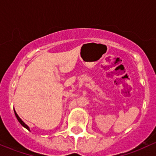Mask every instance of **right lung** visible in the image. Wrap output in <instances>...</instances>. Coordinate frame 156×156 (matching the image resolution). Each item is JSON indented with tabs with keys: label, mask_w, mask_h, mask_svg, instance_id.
I'll return each instance as SVG.
<instances>
[{
	"label": "right lung",
	"mask_w": 156,
	"mask_h": 156,
	"mask_svg": "<svg viewBox=\"0 0 156 156\" xmlns=\"http://www.w3.org/2000/svg\"><path fill=\"white\" fill-rule=\"evenodd\" d=\"M14 113H15L16 117V119H18V121L19 122V123H20V124H21V125H22V126H23V127H24V128H26V129H28V131H30V128H29V127H28V126H27V125H26V124H25V122H23V121H22V119H20V117H19V115H18V114H17V113H16V111H15V110H14Z\"/></svg>",
	"instance_id": "obj_1"
}]
</instances>
